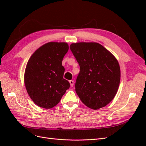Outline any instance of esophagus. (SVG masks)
Masks as SVG:
<instances>
[{"label":"esophagus","instance_id":"1","mask_svg":"<svg viewBox=\"0 0 146 146\" xmlns=\"http://www.w3.org/2000/svg\"><path fill=\"white\" fill-rule=\"evenodd\" d=\"M69 83H70V86H71V87H72L73 86H74V80H70L69 81Z\"/></svg>","mask_w":146,"mask_h":146}]
</instances>
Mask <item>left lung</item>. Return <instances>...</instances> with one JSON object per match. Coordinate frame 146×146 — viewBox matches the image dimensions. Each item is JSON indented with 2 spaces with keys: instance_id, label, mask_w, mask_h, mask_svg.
I'll use <instances>...</instances> for the list:
<instances>
[{
  "instance_id": "obj_1",
  "label": "left lung",
  "mask_w": 146,
  "mask_h": 146,
  "mask_svg": "<svg viewBox=\"0 0 146 146\" xmlns=\"http://www.w3.org/2000/svg\"><path fill=\"white\" fill-rule=\"evenodd\" d=\"M70 48L80 68L75 86L79 98L92 110L105 107L116 96L120 83L117 59L98 42L72 43Z\"/></svg>"
}]
</instances>
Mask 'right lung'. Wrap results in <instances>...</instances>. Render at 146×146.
Instances as JSON below:
<instances>
[{
	"label": "right lung",
	"instance_id": "right-lung-1",
	"mask_svg": "<svg viewBox=\"0 0 146 146\" xmlns=\"http://www.w3.org/2000/svg\"><path fill=\"white\" fill-rule=\"evenodd\" d=\"M69 50L67 42H49L30 56L24 73V83L33 102L46 109L59 103L70 84L63 78L62 61Z\"/></svg>",
	"mask_w": 146,
	"mask_h": 146
}]
</instances>
